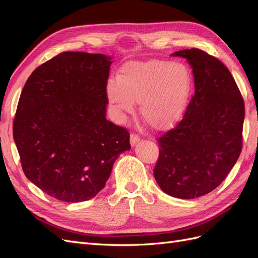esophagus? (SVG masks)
<instances>
[{
	"label": "esophagus",
	"mask_w": 258,
	"mask_h": 258,
	"mask_svg": "<svg viewBox=\"0 0 258 258\" xmlns=\"http://www.w3.org/2000/svg\"><path fill=\"white\" fill-rule=\"evenodd\" d=\"M140 140H141V138H140L138 135H136V134L130 135V144H131V146H136L140 142Z\"/></svg>",
	"instance_id": "esophagus-1"
}]
</instances>
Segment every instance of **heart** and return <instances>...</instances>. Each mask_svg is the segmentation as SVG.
Returning a JSON list of instances; mask_svg holds the SVG:
<instances>
[{"label": "heart", "mask_w": 258, "mask_h": 258, "mask_svg": "<svg viewBox=\"0 0 258 258\" xmlns=\"http://www.w3.org/2000/svg\"><path fill=\"white\" fill-rule=\"evenodd\" d=\"M192 75L183 63L152 59L124 64L110 80L106 92L119 116L140 104V115L155 130H167L182 119L192 91Z\"/></svg>", "instance_id": "b5f03b06"}]
</instances>
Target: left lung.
<instances>
[{"instance_id":"left-lung-1","label":"left lung","mask_w":258,"mask_h":258,"mask_svg":"<svg viewBox=\"0 0 258 258\" xmlns=\"http://www.w3.org/2000/svg\"><path fill=\"white\" fill-rule=\"evenodd\" d=\"M192 68L195 95L183 119L157 139L154 176L170 196L194 199L212 191L242 150L244 101L229 70L206 51H175Z\"/></svg>"}]
</instances>
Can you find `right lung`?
Wrapping results in <instances>:
<instances>
[{
    "label": "right lung",
    "mask_w": 258,
    "mask_h": 258,
    "mask_svg": "<svg viewBox=\"0 0 258 258\" xmlns=\"http://www.w3.org/2000/svg\"><path fill=\"white\" fill-rule=\"evenodd\" d=\"M111 63L105 54L61 52L36 68L21 91L13 126L21 167L52 198H93L131 148L128 130L105 117Z\"/></svg>",
    "instance_id": "1"
}]
</instances>
